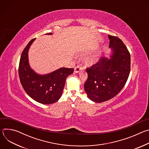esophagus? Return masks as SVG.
Listing matches in <instances>:
<instances>
[{"label": "esophagus", "instance_id": "34e87169", "mask_svg": "<svg viewBox=\"0 0 149 149\" xmlns=\"http://www.w3.org/2000/svg\"><path fill=\"white\" fill-rule=\"evenodd\" d=\"M82 67H81L80 65H77L75 68H74V72H76V73H78L81 70H82Z\"/></svg>", "mask_w": 149, "mask_h": 149}]
</instances>
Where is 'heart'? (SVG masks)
<instances>
[{
	"label": "heart",
	"instance_id": "b5f03b06",
	"mask_svg": "<svg viewBox=\"0 0 149 149\" xmlns=\"http://www.w3.org/2000/svg\"><path fill=\"white\" fill-rule=\"evenodd\" d=\"M98 56H99L98 53L93 54V55L87 57V58H86V59L84 60V62H85V63H86V65H87L88 66H91V65L94 64V63L98 61Z\"/></svg>",
	"mask_w": 149,
	"mask_h": 149
}]
</instances>
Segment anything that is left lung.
<instances>
[{
	"label": "left lung",
	"instance_id": "1",
	"mask_svg": "<svg viewBox=\"0 0 149 149\" xmlns=\"http://www.w3.org/2000/svg\"><path fill=\"white\" fill-rule=\"evenodd\" d=\"M110 48L113 53L110 59L102 58L87 68L88 78L84 89L88 97L96 102L108 101L124 87L130 72V54L117 36L109 35Z\"/></svg>",
	"mask_w": 149,
	"mask_h": 149
}]
</instances>
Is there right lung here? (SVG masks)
I'll use <instances>...</instances> for the list:
<instances>
[{
  "label": "right lung",
  "instance_id": "obj_1",
  "mask_svg": "<svg viewBox=\"0 0 149 149\" xmlns=\"http://www.w3.org/2000/svg\"><path fill=\"white\" fill-rule=\"evenodd\" d=\"M35 39L29 42L21 54L19 65L20 81L25 92L34 100L44 104H52L61 97L66 79L73 73L74 68H61L45 75L36 74L31 69L28 58L29 48Z\"/></svg>",
  "mask_w": 149,
  "mask_h": 149
}]
</instances>
